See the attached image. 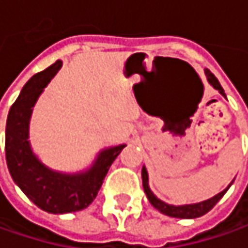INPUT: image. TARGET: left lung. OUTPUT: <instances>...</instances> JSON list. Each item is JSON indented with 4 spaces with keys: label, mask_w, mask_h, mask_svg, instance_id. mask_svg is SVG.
Wrapping results in <instances>:
<instances>
[{
    "label": "left lung",
    "mask_w": 248,
    "mask_h": 248,
    "mask_svg": "<svg viewBox=\"0 0 248 248\" xmlns=\"http://www.w3.org/2000/svg\"><path fill=\"white\" fill-rule=\"evenodd\" d=\"M206 75H207V79L209 82L216 88L217 90H219V93L225 97V93H224V89L222 86L219 85L218 79L214 77V74L211 73L210 70H206ZM141 175H142V186H144V192L147 195L150 203L155 207L156 210H159L162 214H166L169 217H175V218H198L204 216L206 213H209L210 210L213 209L216 204L218 203V201L225 195V192L229 189V186L232 185V183L229 184V186L224 189L222 192H219L218 195H216L214 198H211L209 201L201 202V203H196V204H185V206H173V204H167L165 202L159 201L158 198L152 193V191L148 186V173L145 170V167H142V171H141Z\"/></svg>",
    "instance_id": "obj_1"
}]
</instances>
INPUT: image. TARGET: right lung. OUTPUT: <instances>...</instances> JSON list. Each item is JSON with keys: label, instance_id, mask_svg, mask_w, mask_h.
I'll return each mask as SVG.
<instances>
[{"label": "right lung", "instance_id": "add662e5", "mask_svg": "<svg viewBox=\"0 0 248 248\" xmlns=\"http://www.w3.org/2000/svg\"><path fill=\"white\" fill-rule=\"evenodd\" d=\"M60 67L62 62L57 60L24 85L20 96L9 109L5 130V156L13 181L35 206L52 214L73 213L88 207L97 196L109 166L126 147L122 144L103 151L94 166L83 174H59L39 163L27 140L31 108Z\"/></svg>", "mask_w": 248, "mask_h": 248}]
</instances>
